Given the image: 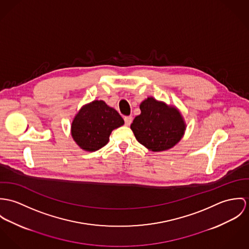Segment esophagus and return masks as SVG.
Masks as SVG:
<instances>
[{"label":"esophagus","instance_id":"obj_1","mask_svg":"<svg viewBox=\"0 0 249 249\" xmlns=\"http://www.w3.org/2000/svg\"><path fill=\"white\" fill-rule=\"evenodd\" d=\"M124 121H125V125L127 126H130L132 121H133V117L132 116H125L124 117Z\"/></svg>","mask_w":249,"mask_h":249}]
</instances>
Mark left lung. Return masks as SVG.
<instances>
[{"instance_id":"obj_1","label":"left lung","mask_w":249,"mask_h":249,"mask_svg":"<svg viewBox=\"0 0 249 249\" xmlns=\"http://www.w3.org/2000/svg\"><path fill=\"white\" fill-rule=\"evenodd\" d=\"M131 129L138 142L152 152L173 148L183 138L186 123L179 110L150 96L140 105Z\"/></svg>"}]
</instances>
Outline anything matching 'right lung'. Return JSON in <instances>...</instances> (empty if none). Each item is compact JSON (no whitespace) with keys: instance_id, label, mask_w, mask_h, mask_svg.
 <instances>
[{"instance_id":"1","label":"right lung","mask_w":249,"mask_h":249,"mask_svg":"<svg viewBox=\"0 0 249 249\" xmlns=\"http://www.w3.org/2000/svg\"><path fill=\"white\" fill-rule=\"evenodd\" d=\"M124 124L123 118L103 100H93L78 111L73 117L71 133L75 143L87 152L104 147L112 130Z\"/></svg>"}]
</instances>
